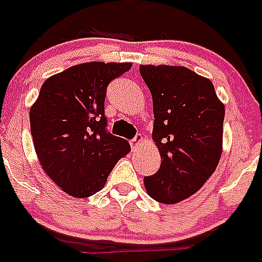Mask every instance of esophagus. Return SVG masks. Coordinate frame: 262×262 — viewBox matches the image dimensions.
<instances>
[{"label": "esophagus", "instance_id": "34e87169", "mask_svg": "<svg viewBox=\"0 0 262 262\" xmlns=\"http://www.w3.org/2000/svg\"><path fill=\"white\" fill-rule=\"evenodd\" d=\"M142 142H143V136L139 134V135H136L135 138L131 140V147H133V149H138L139 145L142 144Z\"/></svg>", "mask_w": 262, "mask_h": 262}]
</instances>
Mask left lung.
<instances>
[{"mask_svg": "<svg viewBox=\"0 0 262 262\" xmlns=\"http://www.w3.org/2000/svg\"><path fill=\"white\" fill-rule=\"evenodd\" d=\"M152 94L161 165L144 177L148 195L166 205L200 190L222 155L224 106L209 78L185 67L140 66Z\"/></svg>", "mask_w": 262, "mask_h": 262, "instance_id": "8db88e82", "label": "left lung"}]
</instances>
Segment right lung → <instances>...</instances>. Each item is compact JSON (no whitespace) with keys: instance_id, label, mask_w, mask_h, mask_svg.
<instances>
[{"instance_id":"add662e5","label":"right lung","mask_w":262,"mask_h":262,"mask_svg":"<svg viewBox=\"0 0 262 262\" xmlns=\"http://www.w3.org/2000/svg\"><path fill=\"white\" fill-rule=\"evenodd\" d=\"M131 62H85L52 76L41 85L30 110L38 159L48 177L76 198L105 186L129 143L107 131L106 89Z\"/></svg>"}]
</instances>
